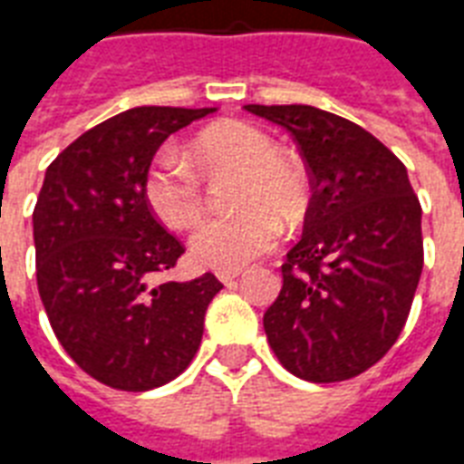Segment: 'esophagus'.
<instances>
[{
	"label": "esophagus",
	"mask_w": 464,
	"mask_h": 464,
	"mask_svg": "<svg viewBox=\"0 0 464 464\" xmlns=\"http://www.w3.org/2000/svg\"><path fill=\"white\" fill-rule=\"evenodd\" d=\"M218 278H220V283L229 285V283H235V278H239V271H220Z\"/></svg>",
	"instance_id": "esophagus-1"
}]
</instances>
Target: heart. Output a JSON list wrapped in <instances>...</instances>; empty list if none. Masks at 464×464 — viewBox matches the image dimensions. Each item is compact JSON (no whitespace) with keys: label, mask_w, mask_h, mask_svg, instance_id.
I'll use <instances>...</instances> for the list:
<instances>
[{"label":"heart","mask_w":464,"mask_h":464,"mask_svg":"<svg viewBox=\"0 0 464 464\" xmlns=\"http://www.w3.org/2000/svg\"><path fill=\"white\" fill-rule=\"evenodd\" d=\"M188 160L203 174L242 169L232 218L203 222L191 237V256L203 268L237 271L278 244L283 222L295 225L307 208V179L278 154L276 140L242 121H222L200 132L188 147ZM145 200L167 227L188 229L203 215V179L174 150H161L145 174Z\"/></svg>","instance_id":"1"}]
</instances>
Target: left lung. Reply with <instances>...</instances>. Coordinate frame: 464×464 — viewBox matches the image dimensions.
<instances>
[{"instance_id":"obj_1","label":"left lung","mask_w":464,"mask_h":464,"mask_svg":"<svg viewBox=\"0 0 464 464\" xmlns=\"http://www.w3.org/2000/svg\"><path fill=\"white\" fill-rule=\"evenodd\" d=\"M244 109L293 135L312 181L303 237L264 314L268 343L297 378H355L392 348L421 278V206L407 167L361 125L329 111Z\"/></svg>"}]
</instances>
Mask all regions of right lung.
Here are the masks:
<instances>
[{
	"instance_id": "1",
	"label": "right lung",
	"mask_w": 464,
	"mask_h": 464,
	"mask_svg": "<svg viewBox=\"0 0 464 464\" xmlns=\"http://www.w3.org/2000/svg\"><path fill=\"white\" fill-rule=\"evenodd\" d=\"M213 111H123L79 135L45 171L34 210L38 293L72 361L113 390L145 392L181 375L222 290L213 273L152 285L183 244L145 200L161 142Z\"/></svg>"
}]
</instances>
